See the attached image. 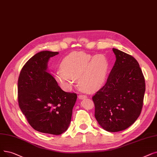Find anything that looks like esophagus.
Instances as JSON below:
<instances>
[{
	"mask_svg": "<svg viewBox=\"0 0 157 157\" xmlns=\"http://www.w3.org/2000/svg\"><path fill=\"white\" fill-rule=\"evenodd\" d=\"M87 98V96L86 95H83V94H79V95H78V98L79 99H85V98Z\"/></svg>",
	"mask_w": 157,
	"mask_h": 157,
	"instance_id": "esophagus-1",
	"label": "esophagus"
}]
</instances>
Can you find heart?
Segmentation results:
<instances>
[{
    "mask_svg": "<svg viewBox=\"0 0 157 157\" xmlns=\"http://www.w3.org/2000/svg\"><path fill=\"white\" fill-rule=\"evenodd\" d=\"M60 67L55 78L65 90L70 89L75 79H78L80 88L94 92L104 84L110 64L103 54L93 56L84 52H74L62 59Z\"/></svg>",
    "mask_w": 157,
    "mask_h": 157,
    "instance_id": "heart-1",
    "label": "heart"
}]
</instances>
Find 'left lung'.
Here are the masks:
<instances>
[{
    "label": "left lung",
    "mask_w": 157,
    "mask_h": 157,
    "mask_svg": "<svg viewBox=\"0 0 157 157\" xmlns=\"http://www.w3.org/2000/svg\"><path fill=\"white\" fill-rule=\"evenodd\" d=\"M116 61L105 85L92 97L95 117L105 130L117 132L133 124L141 113L144 75L132 56L113 49Z\"/></svg>",
    "instance_id": "obj_1"
}]
</instances>
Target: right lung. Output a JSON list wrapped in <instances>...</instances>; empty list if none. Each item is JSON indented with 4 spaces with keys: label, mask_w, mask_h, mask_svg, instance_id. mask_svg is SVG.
Wrapping results in <instances>:
<instances>
[{
    "label": "right lung",
    "mask_w": 157,
    "mask_h": 157,
    "mask_svg": "<svg viewBox=\"0 0 157 157\" xmlns=\"http://www.w3.org/2000/svg\"><path fill=\"white\" fill-rule=\"evenodd\" d=\"M58 52H38L27 62L18 79V102L27 121L35 130L61 135L69 127L76 93L62 90L47 72V62Z\"/></svg>",
    "instance_id": "1"
}]
</instances>
